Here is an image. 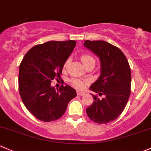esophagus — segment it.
<instances>
[{
    "label": "esophagus",
    "mask_w": 151,
    "mask_h": 151,
    "mask_svg": "<svg viewBox=\"0 0 151 151\" xmlns=\"http://www.w3.org/2000/svg\"><path fill=\"white\" fill-rule=\"evenodd\" d=\"M77 96H84L85 94L84 92H81V91H77Z\"/></svg>",
    "instance_id": "obj_1"
}]
</instances>
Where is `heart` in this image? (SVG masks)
Listing matches in <instances>:
<instances>
[{"label":"heart","mask_w":151,"mask_h":151,"mask_svg":"<svg viewBox=\"0 0 151 151\" xmlns=\"http://www.w3.org/2000/svg\"><path fill=\"white\" fill-rule=\"evenodd\" d=\"M81 61H82V63H83V65L85 66H86L87 65L89 64V63H93V64L95 65V62H96L95 58H93L92 55L89 54H83L81 55ZM69 62H70V58H67V59L65 61L64 63H63V69H67L68 66H69ZM71 83L74 88L77 89H82L85 87V83H84L81 80H79V79L73 78L72 80H71Z\"/></svg>","instance_id":"b5f03b06"}]
</instances>
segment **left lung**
Returning <instances> with one entry per match:
<instances>
[{"label": "left lung", "instance_id": "8db88e82", "mask_svg": "<svg viewBox=\"0 0 151 151\" xmlns=\"http://www.w3.org/2000/svg\"><path fill=\"white\" fill-rule=\"evenodd\" d=\"M84 46L99 58L101 74L90 90L104 98H94L87 109L89 118L98 124H107L119 116L131 93V70L124 54L117 47L103 40H85Z\"/></svg>", "mask_w": 151, "mask_h": 151}]
</instances>
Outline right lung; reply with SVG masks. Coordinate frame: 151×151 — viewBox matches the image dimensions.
<instances>
[{"label":"right lung","instance_id":"right-lung-1","mask_svg":"<svg viewBox=\"0 0 151 151\" xmlns=\"http://www.w3.org/2000/svg\"><path fill=\"white\" fill-rule=\"evenodd\" d=\"M77 42L49 41L32 47L19 66V90L27 110L40 121L52 122L62 116L77 93L69 85L55 90L50 83L60 75L65 61Z\"/></svg>","mask_w":151,"mask_h":151}]
</instances>
